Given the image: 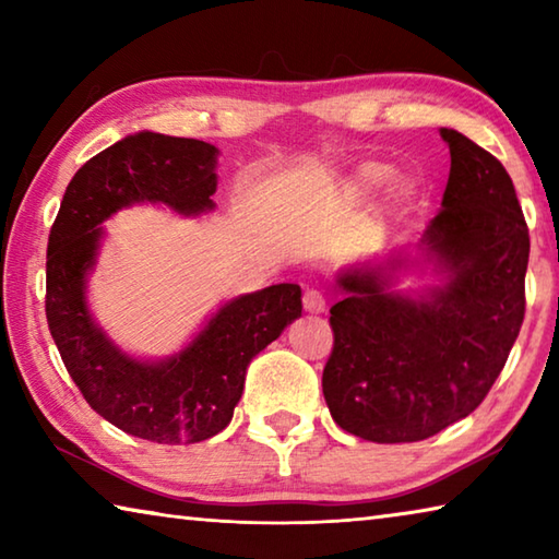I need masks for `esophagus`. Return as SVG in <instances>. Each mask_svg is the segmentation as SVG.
<instances>
[{
  "mask_svg": "<svg viewBox=\"0 0 559 559\" xmlns=\"http://www.w3.org/2000/svg\"><path fill=\"white\" fill-rule=\"evenodd\" d=\"M302 308H306L308 313H325V296L316 288H308L302 293Z\"/></svg>",
  "mask_w": 559,
  "mask_h": 559,
  "instance_id": "esophagus-1",
  "label": "esophagus"
}]
</instances>
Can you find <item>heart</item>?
<instances>
[{
	"label": "heart",
	"mask_w": 559,
	"mask_h": 559,
	"mask_svg": "<svg viewBox=\"0 0 559 559\" xmlns=\"http://www.w3.org/2000/svg\"><path fill=\"white\" fill-rule=\"evenodd\" d=\"M384 177H386V169L382 165H365V167H359V173H357L359 185H365V187L382 185Z\"/></svg>",
	"instance_id": "1"
}]
</instances>
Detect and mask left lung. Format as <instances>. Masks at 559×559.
Segmentation results:
<instances>
[{"label":"left lung","instance_id":"left-lung-1","mask_svg":"<svg viewBox=\"0 0 559 559\" xmlns=\"http://www.w3.org/2000/svg\"><path fill=\"white\" fill-rule=\"evenodd\" d=\"M451 173L424 253L443 283L392 288L386 263L343 271L330 308L323 394L340 429L374 443L421 441L468 416L506 367L525 318L530 236L513 179L459 130L441 128Z\"/></svg>","mask_w":559,"mask_h":559}]
</instances>
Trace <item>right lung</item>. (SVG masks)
<instances>
[{"label": "right lung", "instance_id": "add662e5", "mask_svg": "<svg viewBox=\"0 0 559 559\" xmlns=\"http://www.w3.org/2000/svg\"><path fill=\"white\" fill-rule=\"evenodd\" d=\"M219 150L192 138L135 132L91 157L66 187L46 251V320L83 400L112 427L157 443H197L229 427L246 367L300 318V286L278 283L216 310L177 355L143 362L93 320L86 281L103 222L138 202L185 216L214 210Z\"/></svg>", "mask_w": 559, "mask_h": 559}]
</instances>
